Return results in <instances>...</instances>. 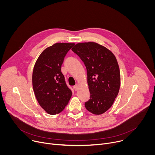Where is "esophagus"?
Returning a JSON list of instances; mask_svg holds the SVG:
<instances>
[{
  "label": "esophagus",
  "mask_w": 155,
  "mask_h": 155,
  "mask_svg": "<svg viewBox=\"0 0 155 155\" xmlns=\"http://www.w3.org/2000/svg\"><path fill=\"white\" fill-rule=\"evenodd\" d=\"M74 89L75 91H77L78 89V84H76V85L74 86Z\"/></svg>",
  "instance_id": "esophagus-1"
}]
</instances>
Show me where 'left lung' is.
I'll list each match as a JSON object with an SVG mask.
<instances>
[{
  "instance_id": "left-lung-1",
  "label": "left lung",
  "mask_w": 155,
  "mask_h": 155,
  "mask_svg": "<svg viewBox=\"0 0 155 155\" xmlns=\"http://www.w3.org/2000/svg\"><path fill=\"white\" fill-rule=\"evenodd\" d=\"M72 50L84 62L87 71L90 97L84 106L93 114H102L112 107L119 92L120 72L117 59L95 42L77 43Z\"/></svg>"
}]
</instances>
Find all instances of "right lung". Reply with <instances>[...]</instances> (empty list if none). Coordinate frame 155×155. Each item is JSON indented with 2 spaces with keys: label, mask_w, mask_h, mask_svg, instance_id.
<instances>
[{
  "label": "right lung",
  "mask_w": 155,
  "mask_h": 155,
  "mask_svg": "<svg viewBox=\"0 0 155 155\" xmlns=\"http://www.w3.org/2000/svg\"><path fill=\"white\" fill-rule=\"evenodd\" d=\"M74 43H57L44 50L32 73V86L40 105L50 115L62 112L72 94L61 72V65Z\"/></svg>",
  "instance_id": "1"
}]
</instances>
